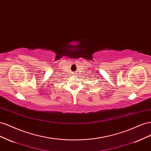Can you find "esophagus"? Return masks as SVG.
<instances>
[{
  "label": "esophagus",
  "instance_id": "34e87169",
  "mask_svg": "<svg viewBox=\"0 0 151 151\" xmlns=\"http://www.w3.org/2000/svg\"><path fill=\"white\" fill-rule=\"evenodd\" d=\"M76 76V74H74V76Z\"/></svg>",
  "mask_w": 151,
  "mask_h": 151
}]
</instances>
